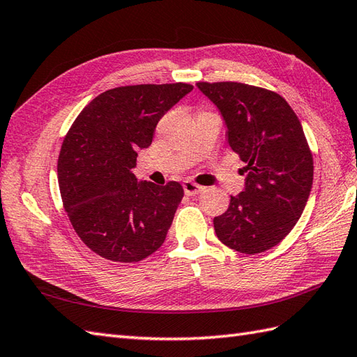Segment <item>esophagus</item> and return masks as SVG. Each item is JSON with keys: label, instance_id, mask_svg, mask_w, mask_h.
Masks as SVG:
<instances>
[{"label": "esophagus", "instance_id": "obj_1", "mask_svg": "<svg viewBox=\"0 0 357 357\" xmlns=\"http://www.w3.org/2000/svg\"><path fill=\"white\" fill-rule=\"evenodd\" d=\"M182 187H184V192L188 196H195L197 193H201V192H204V188H205L202 185L195 184V182H192V181H185L184 184H182Z\"/></svg>", "mask_w": 357, "mask_h": 357}]
</instances>
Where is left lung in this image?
Returning a JSON list of instances; mask_svg holds the SVG:
<instances>
[{
  "label": "left lung",
  "instance_id": "1",
  "mask_svg": "<svg viewBox=\"0 0 357 357\" xmlns=\"http://www.w3.org/2000/svg\"><path fill=\"white\" fill-rule=\"evenodd\" d=\"M196 86L216 105L229 147L246 162L243 192L213 220L216 236L238 252L268 251L291 233L312 192L313 158L301 123L272 91L237 82Z\"/></svg>",
  "mask_w": 357,
  "mask_h": 357
}]
</instances>
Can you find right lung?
I'll return each instance as SVG.
<instances>
[{
    "label": "right lung",
    "mask_w": 357,
    "mask_h": 357,
    "mask_svg": "<svg viewBox=\"0 0 357 357\" xmlns=\"http://www.w3.org/2000/svg\"><path fill=\"white\" fill-rule=\"evenodd\" d=\"M192 89L167 84L105 91L66 134L57 161L63 208L82 242L103 259L135 263L164 243L184 190L175 181H138L132 169L164 114Z\"/></svg>",
    "instance_id": "1"
}]
</instances>
